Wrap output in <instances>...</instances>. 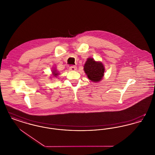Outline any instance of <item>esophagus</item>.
Instances as JSON below:
<instances>
[{
	"mask_svg": "<svg viewBox=\"0 0 155 155\" xmlns=\"http://www.w3.org/2000/svg\"><path fill=\"white\" fill-rule=\"evenodd\" d=\"M70 70L71 71H75L77 70V67L76 66H71L70 67Z\"/></svg>",
	"mask_w": 155,
	"mask_h": 155,
	"instance_id": "esophagus-1",
	"label": "esophagus"
}]
</instances>
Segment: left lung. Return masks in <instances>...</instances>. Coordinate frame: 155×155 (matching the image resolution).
Masks as SVG:
<instances>
[{"instance_id":"obj_1","label":"left lung","mask_w":155,"mask_h":155,"mask_svg":"<svg viewBox=\"0 0 155 155\" xmlns=\"http://www.w3.org/2000/svg\"><path fill=\"white\" fill-rule=\"evenodd\" d=\"M84 70L89 80L98 82L103 79L105 69L101 61L89 58L84 64Z\"/></svg>"}]
</instances>
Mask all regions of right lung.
I'll return each instance as SVG.
<instances>
[{"label": "right lung", "instance_id": "right-lung-1", "mask_svg": "<svg viewBox=\"0 0 155 155\" xmlns=\"http://www.w3.org/2000/svg\"><path fill=\"white\" fill-rule=\"evenodd\" d=\"M59 71L56 70V67H53V70H52V75L53 76L52 77H57V76H58L59 75Z\"/></svg>", "mask_w": 155, "mask_h": 155}]
</instances>
